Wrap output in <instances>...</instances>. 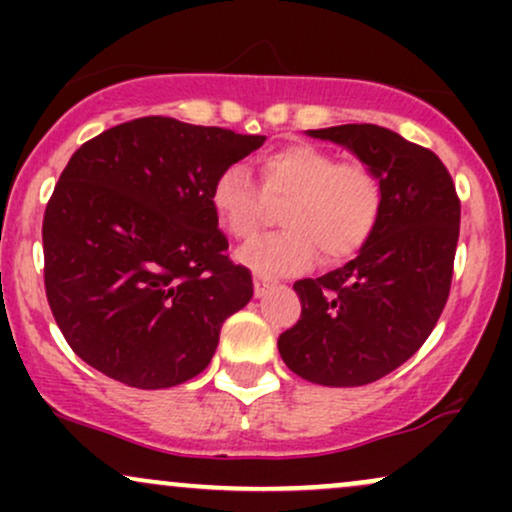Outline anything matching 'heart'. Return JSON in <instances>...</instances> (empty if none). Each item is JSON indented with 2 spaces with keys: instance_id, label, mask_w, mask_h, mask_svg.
I'll use <instances>...</instances> for the list:
<instances>
[{
  "instance_id": "obj_1",
  "label": "heart",
  "mask_w": 512,
  "mask_h": 512,
  "mask_svg": "<svg viewBox=\"0 0 512 512\" xmlns=\"http://www.w3.org/2000/svg\"><path fill=\"white\" fill-rule=\"evenodd\" d=\"M325 223L332 233L344 236L349 243H361L373 223V197L349 170L342 173V190L325 214Z\"/></svg>"
}]
</instances>
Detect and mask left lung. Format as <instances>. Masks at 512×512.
Wrapping results in <instances>:
<instances>
[{"instance_id": "1", "label": "left lung", "mask_w": 512, "mask_h": 512, "mask_svg": "<svg viewBox=\"0 0 512 512\" xmlns=\"http://www.w3.org/2000/svg\"><path fill=\"white\" fill-rule=\"evenodd\" d=\"M255 149L250 134L154 115L69 158L45 207V293L88 366L139 390L209 366L221 325L252 298L248 267L226 255L216 185Z\"/></svg>"}]
</instances>
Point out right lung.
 <instances>
[{
  "instance_id": "right-lung-1",
  "label": "right lung",
  "mask_w": 512,
  "mask_h": 512,
  "mask_svg": "<svg viewBox=\"0 0 512 512\" xmlns=\"http://www.w3.org/2000/svg\"><path fill=\"white\" fill-rule=\"evenodd\" d=\"M354 151L378 180L375 223L356 260L293 284L301 320L279 337L293 373L315 385H368L426 342L448 303L460 199L433 151L378 125L313 129Z\"/></svg>"
}]
</instances>
